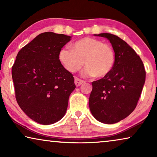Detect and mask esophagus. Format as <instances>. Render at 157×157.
<instances>
[{"instance_id": "34e87169", "label": "esophagus", "mask_w": 157, "mask_h": 157, "mask_svg": "<svg viewBox=\"0 0 157 157\" xmlns=\"http://www.w3.org/2000/svg\"><path fill=\"white\" fill-rule=\"evenodd\" d=\"M75 84H76V86H81L82 83H84V81L83 80H81V79H79L78 78H75Z\"/></svg>"}]
</instances>
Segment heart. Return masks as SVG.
<instances>
[{
	"label": "heart",
	"instance_id": "1",
	"mask_svg": "<svg viewBox=\"0 0 157 157\" xmlns=\"http://www.w3.org/2000/svg\"><path fill=\"white\" fill-rule=\"evenodd\" d=\"M71 48H63L59 60L71 73H76L86 66L83 74L86 76L104 78L110 74L115 63L112 47L97 38L86 37L72 44Z\"/></svg>",
	"mask_w": 157,
	"mask_h": 157
}]
</instances>
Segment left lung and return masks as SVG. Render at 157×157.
<instances>
[{
  "label": "left lung",
  "mask_w": 157,
  "mask_h": 157,
  "mask_svg": "<svg viewBox=\"0 0 157 157\" xmlns=\"http://www.w3.org/2000/svg\"><path fill=\"white\" fill-rule=\"evenodd\" d=\"M95 36L110 41L115 63L110 74L91 83L89 108L98 121L112 124L125 119L136 108L145 83L146 71L140 57L121 38L107 33Z\"/></svg>",
  "instance_id": "left-lung-1"
}]
</instances>
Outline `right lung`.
I'll return each mask as SVG.
<instances>
[{
	"label": "right lung",
	"mask_w": 157,
	"mask_h": 157,
	"mask_svg": "<svg viewBox=\"0 0 157 157\" xmlns=\"http://www.w3.org/2000/svg\"><path fill=\"white\" fill-rule=\"evenodd\" d=\"M71 38L53 32L40 33L21 49L12 66L17 103L38 124L48 125L61 119L76 88L73 74L59 60L60 50Z\"/></svg>",
	"instance_id": "obj_1"
}]
</instances>
